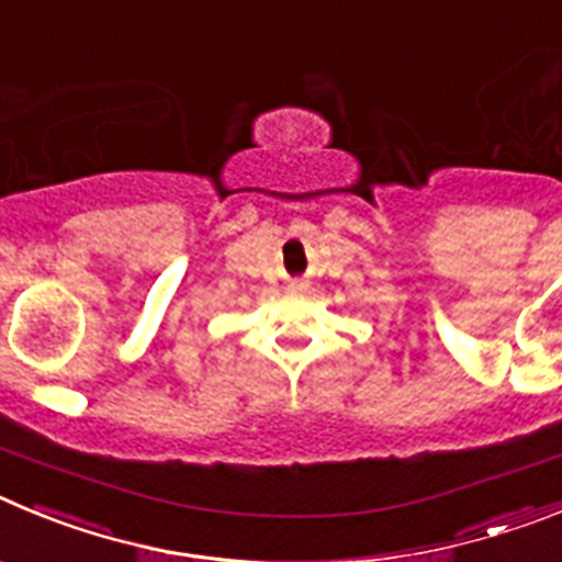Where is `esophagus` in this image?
Returning a JSON list of instances; mask_svg holds the SVG:
<instances>
[{
  "label": "esophagus",
  "mask_w": 562,
  "mask_h": 562,
  "mask_svg": "<svg viewBox=\"0 0 562 562\" xmlns=\"http://www.w3.org/2000/svg\"><path fill=\"white\" fill-rule=\"evenodd\" d=\"M301 290H304V284H297V281H292L290 292H301Z\"/></svg>",
  "instance_id": "1"
}]
</instances>
